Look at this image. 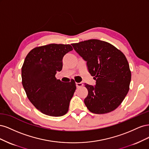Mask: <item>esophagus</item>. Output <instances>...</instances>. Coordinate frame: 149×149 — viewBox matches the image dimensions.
<instances>
[{
    "instance_id": "1",
    "label": "esophagus",
    "mask_w": 149,
    "mask_h": 149,
    "mask_svg": "<svg viewBox=\"0 0 149 149\" xmlns=\"http://www.w3.org/2000/svg\"><path fill=\"white\" fill-rule=\"evenodd\" d=\"M76 87H77V88H80V87L83 86V84L82 83H76Z\"/></svg>"
}]
</instances>
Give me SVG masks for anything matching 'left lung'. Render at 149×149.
I'll list each match as a JSON object with an SVG mask.
<instances>
[{
	"label": "left lung",
	"instance_id": "8db88e82",
	"mask_svg": "<svg viewBox=\"0 0 149 149\" xmlns=\"http://www.w3.org/2000/svg\"><path fill=\"white\" fill-rule=\"evenodd\" d=\"M86 61L96 85L84 84L88 94L84 102L89 111L106 114L116 109L129 90L131 80L128 61L124 54L111 44L92 39L72 44Z\"/></svg>",
	"mask_w": 149,
	"mask_h": 149
}]
</instances>
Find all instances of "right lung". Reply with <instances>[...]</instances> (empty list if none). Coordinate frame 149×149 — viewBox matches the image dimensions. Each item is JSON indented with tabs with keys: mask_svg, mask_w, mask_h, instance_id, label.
Here are the masks:
<instances>
[{
	"mask_svg": "<svg viewBox=\"0 0 149 149\" xmlns=\"http://www.w3.org/2000/svg\"><path fill=\"white\" fill-rule=\"evenodd\" d=\"M72 50L70 45L49 44L31 49L24 60L22 85L30 101L45 114L59 117L68 111L75 82H62L55 74L62 70L64 56Z\"/></svg>",
	"mask_w": 149,
	"mask_h": 149,
	"instance_id": "add662e5",
	"label": "right lung"
}]
</instances>
